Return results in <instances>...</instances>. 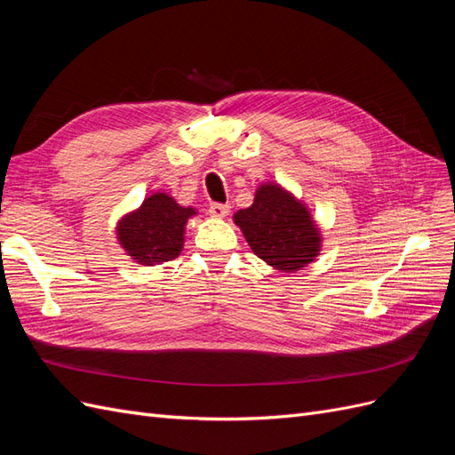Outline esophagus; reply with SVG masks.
I'll return each instance as SVG.
<instances>
[{
	"label": "esophagus",
	"instance_id": "esophagus-1",
	"mask_svg": "<svg viewBox=\"0 0 455 455\" xmlns=\"http://www.w3.org/2000/svg\"><path fill=\"white\" fill-rule=\"evenodd\" d=\"M209 214L212 218H226L229 214V204H224V203H212L211 209H209Z\"/></svg>",
	"mask_w": 455,
	"mask_h": 455
}]
</instances>
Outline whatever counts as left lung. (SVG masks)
Wrapping results in <instances>:
<instances>
[{
	"instance_id": "left-lung-1",
	"label": "left lung",
	"mask_w": 455,
	"mask_h": 455,
	"mask_svg": "<svg viewBox=\"0 0 455 455\" xmlns=\"http://www.w3.org/2000/svg\"><path fill=\"white\" fill-rule=\"evenodd\" d=\"M252 252L281 271L304 267L321 251V235L311 214L277 184H264L254 203L233 216Z\"/></svg>"
}]
</instances>
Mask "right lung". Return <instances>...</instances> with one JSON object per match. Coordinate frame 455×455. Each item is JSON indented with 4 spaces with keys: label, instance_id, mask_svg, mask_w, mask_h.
<instances>
[{
    "label": "right lung",
    "instance_id": "1",
    "mask_svg": "<svg viewBox=\"0 0 455 455\" xmlns=\"http://www.w3.org/2000/svg\"><path fill=\"white\" fill-rule=\"evenodd\" d=\"M191 206H180L167 194L148 197L139 211L127 214L117 226V239L127 254L142 266L174 259L182 252L184 228Z\"/></svg>",
    "mask_w": 455,
    "mask_h": 455
}]
</instances>
